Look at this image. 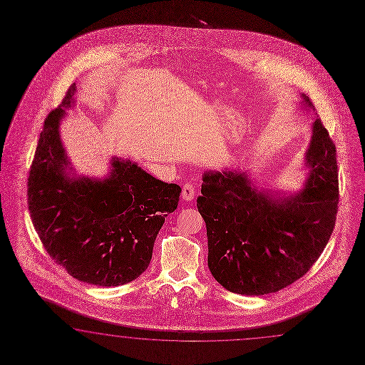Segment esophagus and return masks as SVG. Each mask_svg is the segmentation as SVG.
I'll use <instances>...</instances> for the list:
<instances>
[{
    "label": "esophagus",
    "mask_w": 365,
    "mask_h": 365,
    "mask_svg": "<svg viewBox=\"0 0 365 365\" xmlns=\"http://www.w3.org/2000/svg\"><path fill=\"white\" fill-rule=\"evenodd\" d=\"M182 197L185 200H187V202L192 200L195 197V187L191 183H186L183 188H182Z\"/></svg>",
    "instance_id": "34e87169"
}]
</instances>
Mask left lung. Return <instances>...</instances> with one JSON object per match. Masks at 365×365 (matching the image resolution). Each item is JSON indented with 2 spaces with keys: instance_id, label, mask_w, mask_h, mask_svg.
I'll return each mask as SVG.
<instances>
[{
  "instance_id": "8db88e82",
  "label": "left lung",
  "mask_w": 365,
  "mask_h": 365,
  "mask_svg": "<svg viewBox=\"0 0 365 365\" xmlns=\"http://www.w3.org/2000/svg\"><path fill=\"white\" fill-rule=\"evenodd\" d=\"M302 103L315 108L306 94ZM303 187L274 195L248 171L203 174L197 211L206 222L208 268L220 286L239 295L277 292L307 274L335 227L339 203L336 148L320 119L304 155Z\"/></svg>"
}]
</instances>
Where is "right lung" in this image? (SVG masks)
<instances>
[{"instance_id":"1","label":"right lung","mask_w":365,"mask_h":365,"mask_svg":"<svg viewBox=\"0 0 365 365\" xmlns=\"http://www.w3.org/2000/svg\"><path fill=\"white\" fill-rule=\"evenodd\" d=\"M76 83L45 119L28 178L33 226L50 257L93 286H122L148 269L154 242L182 188L113 157L103 178L76 175L59 126Z\"/></svg>"}]
</instances>
